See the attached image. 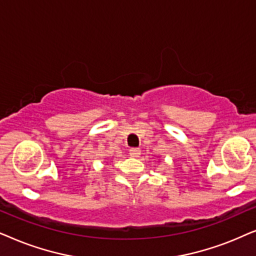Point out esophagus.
Wrapping results in <instances>:
<instances>
[{
    "instance_id": "34e87169",
    "label": "esophagus",
    "mask_w": 256,
    "mask_h": 256,
    "mask_svg": "<svg viewBox=\"0 0 256 256\" xmlns=\"http://www.w3.org/2000/svg\"><path fill=\"white\" fill-rule=\"evenodd\" d=\"M128 152H130V156H134V158H138V156H140V148H132Z\"/></svg>"
}]
</instances>
